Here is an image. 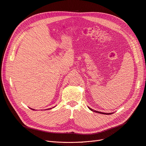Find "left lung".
I'll return each instance as SVG.
<instances>
[{"label": "left lung", "mask_w": 146, "mask_h": 146, "mask_svg": "<svg viewBox=\"0 0 146 146\" xmlns=\"http://www.w3.org/2000/svg\"><path fill=\"white\" fill-rule=\"evenodd\" d=\"M89 108V109L90 110H91L92 111H94V112H96V113H100V114H113V113H102V112H100V111H96V110H92V108H90V107H88Z\"/></svg>", "instance_id": "obj_1"}]
</instances>
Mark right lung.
I'll return each mask as SVG.
<instances>
[{
	"label": "right lung",
	"mask_w": 146,
	"mask_h": 146,
	"mask_svg": "<svg viewBox=\"0 0 146 146\" xmlns=\"http://www.w3.org/2000/svg\"><path fill=\"white\" fill-rule=\"evenodd\" d=\"M53 108H54V107H53ZM31 109H32V110H35L34 109H32V108H31ZM48 109H50H50H52V108H48Z\"/></svg>",
	"instance_id": "obj_1"
}]
</instances>
